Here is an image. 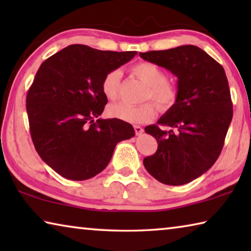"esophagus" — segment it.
Here are the masks:
<instances>
[{"mask_svg":"<svg viewBox=\"0 0 251 251\" xmlns=\"http://www.w3.org/2000/svg\"><path fill=\"white\" fill-rule=\"evenodd\" d=\"M134 129H135L136 135H141V134H143V131H144L143 127L139 126V125H135V126H134Z\"/></svg>","mask_w":251,"mask_h":251,"instance_id":"34e87169","label":"esophagus"}]
</instances>
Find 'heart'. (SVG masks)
<instances>
[{
    "label": "heart",
    "mask_w": 251,
    "mask_h": 251,
    "mask_svg": "<svg viewBox=\"0 0 251 251\" xmlns=\"http://www.w3.org/2000/svg\"><path fill=\"white\" fill-rule=\"evenodd\" d=\"M131 72L147 85L145 99H151L160 109H168L177 100V88L167 80V74L154 63L143 62L131 67ZM122 73L113 70L101 79V92L109 100H115L120 91ZM108 116L131 124H144L156 115L155 106L151 103L129 105L126 103L112 104L107 107Z\"/></svg>",
    "instance_id": "1"
}]
</instances>
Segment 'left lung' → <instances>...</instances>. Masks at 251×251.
<instances>
[{"instance_id": "left-lung-1", "label": "left lung", "mask_w": 251, "mask_h": 251, "mask_svg": "<svg viewBox=\"0 0 251 251\" xmlns=\"http://www.w3.org/2000/svg\"><path fill=\"white\" fill-rule=\"evenodd\" d=\"M177 77V100L157 124L145 127L158 148L144 158L157 180L179 186L206 173L222 152L232 120V103L224 67L195 45L139 53Z\"/></svg>"}]
</instances>
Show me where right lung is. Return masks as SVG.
Here are the masks:
<instances>
[{
  "instance_id": "add662e5",
  "label": "right lung",
  "mask_w": 251,
  "mask_h": 251,
  "mask_svg": "<svg viewBox=\"0 0 251 251\" xmlns=\"http://www.w3.org/2000/svg\"><path fill=\"white\" fill-rule=\"evenodd\" d=\"M136 52L100 50L73 44L42 63L26 96L31 137L37 154L64 178L85 180L104 171L117 143L135 135L133 126L103 120L106 73Z\"/></svg>"
}]
</instances>
